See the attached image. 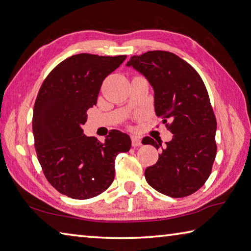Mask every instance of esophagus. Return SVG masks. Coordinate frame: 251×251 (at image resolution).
Wrapping results in <instances>:
<instances>
[{"label":"esophagus","instance_id":"34e87169","mask_svg":"<svg viewBox=\"0 0 251 251\" xmlns=\"http://www.w3.org/2000/svg\"><path fill=\"white\" fill-rule=\"evenodd\" d=\"M131 141H132V146H134V148H138V146L142 145V141L140 138H138V136H132Z\"/></svg>","mask_w":251,"mask_h":251}]
</instances>
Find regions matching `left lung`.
<instances>
[{
	"instance_id": "left-lung-1",
	"label": "left lung",
	"mask_w": 251,
	"mask_h": 251,
	"mask_svg": "<svg viewBox=\"0 0 251 251\" xmlns=\"http://www.w3.org/2000/svg\"><path fill=\"white\" fill-rule=\"evenodd\" d=\"M126 67L144 75L154 89L157 117L174 134L162 146L144 138L142 143L162 148L157 163L145 169V179L155 190L172 198L190 196L209 178L216 155V119L209 94L197 71L168 51L133 55Z\"/></svg>"
}]
</instances>
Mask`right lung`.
I'll use <instances>...</instances> for the list:
<instances>
[{
	"label": "right lung",
	"instance_id": "1",
	"mask_svg": "<svg viewBox=\"0 0 251 251\" xmlns=\"http://www.w3.org/2000/svg\"><path fill=\"white\" fill-rule=\"evenodd\" d=\"M126 58L74 54L51 71L38 93L32 115L38 160L51 186L72 199L107 190L115 178L117 155L131 148L130 136L121 131H110L101 143L82 129L103 79Z\"/></svg>",
	"mask_w": 251,
	"mask_h": 251
}]
</instances>
